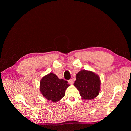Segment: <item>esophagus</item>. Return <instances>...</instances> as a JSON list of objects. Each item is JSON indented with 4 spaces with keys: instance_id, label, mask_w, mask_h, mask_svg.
Returning a JSON list of instances; mask_svg holds the SVG:
<instances>
[{
    "instance_id": "obj_1",
    "label": "esophagus",
    "mask_w": 131,
    "mask_h": 131,
    "mask_svg": "<svg viewBox=\"0 0 131 131\" xmlns=\"http://www.w3.org/2000/svg\"><path fill=\"white\" fill-rule=\"evenodd\" d=\"M68 82L70 84L72 85V84H73V80H72V79H69V80H68Z\"/></svg>"
}]
</instances>
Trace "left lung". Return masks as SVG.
I'll return each mask as SVG.
<instances>
[{"label": "left lung", "mask_w": 131, "mask_h": 131, "mask_svg": "<svg viewBox=\"0 0 131 131\" xmlns=\"http://www.w3.org/2000/svg\"><path fill=\"white\" fill-rule=\"evenodd\" d=\"M74 85L79 91L83 99L92 100L96 97L100 92L101 81L96 74L82 70L77 74Z\"/></svg>", "instance_id": "left-lung-1"}]
</instances>
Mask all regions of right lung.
<instances>
[{"label":"right lung","instance_id":"right-lung-1","mask_svg":"<svg viewBox=\"0 0 131 131\" xmlns=\"http://www.w3.org/2000/svg\"><path fill=\"white\" fill-rule=\"evenodd\" d=\"M69 86L68 81L50 73L41 80L40 91L47 100L55 102L65 96V91Z\"/></svg>","mask_w":131,"mask_h":131}]
</instances>
